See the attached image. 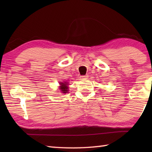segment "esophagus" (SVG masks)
<instances>
[{"label": "esophagus", "instance_id": "34e87169", "mask_svg": "<svg viewBox=\"0 0 152 152\" xmlns=\"http://www.w3.org/2000/svg\"><path fill=\"white\" fill-rule=\"evenodd\" d=\"M80 78H82V79H87L88 78V75H85V76H82Z\"/></svg>", "mask_w": 152, "mask_h": 152}]
</instances>
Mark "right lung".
<instances>
[{
    "label": "right lung",
    "mask_w": 152,
    "mask_h": 152,
    "mask_svg": "<svg viewBox=\"0 0 152 152\" xmlns=\"http://www.w3.org/2000/svg\"><path fill=\"white\" fill-rule=\"evenodd\" d=\"M60 91L62 92L63 94H66L67 92H68V83L66 82H60Z\"/></svg>",
    "instance_id": "add662e5"
}]
</instances>
